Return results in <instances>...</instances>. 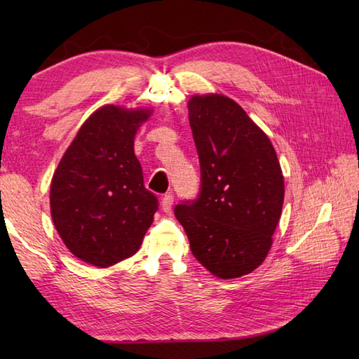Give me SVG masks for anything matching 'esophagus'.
<instances>
[{"mask_svg":"<svg viewBox=\"0 0 359 359\" xmlns=\"http://www.w3.org/2000/svg\"><path fill=\"white\" fill-rule=\"evenodd\" d=\"M172 202H174V196L171 193L165 194L163 199H162V210L165 212H170L171 208H172Z\"/></svg>","mask_w":359,"mask_h":359,"instance_id":"esophagus-1","label":"esophagus"}]
</instances>
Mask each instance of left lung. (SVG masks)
<instances>
[{"instance_id": "left-lung-1", "label": "left lung", "mask_w": 359, "mask_h": 359, "mask_svg": "<svg viewBox=\"0 0 359 359\" xmlns=\"http://www.w3.org/2000/svg\"><path fill=\"white\" fill-rule=\"evenodd\" d=\"M188 111L202 189L196 202L175 207V217L211 274L245 276L269 256L282 215L285 185L276 151L230 97L193 95Z\"/></svg>"}]
</instances>
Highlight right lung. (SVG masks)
Wrapping results in <instances>:
<instances>
[{"instance_id":"obj_1","label":"right lung","mask_w":359,"mask_h":359,"mask_svg":"<svg viewBox=\"0 0 359 359\" xmlns=\"http://www.w3.org/2000/svg\"><path fill=\"white\" fill-rule=\"evenodd\" d=\"M152 108L104 104L67 147L50 182V216L71 253L108 269L139 251L154 222L156 196L143 185L134 137Z\"/></svg>"}]
</instances>
